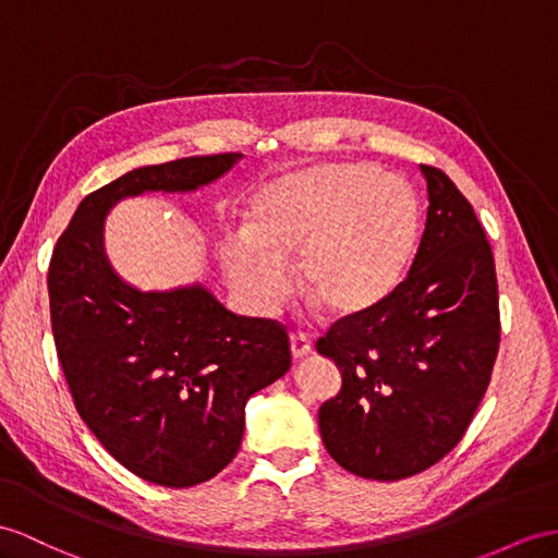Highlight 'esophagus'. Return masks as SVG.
<instances>
[{"instance_id":"34e87169","label":"esophagus","mask_w":558,"mask_h":558,"mask_svg":"<svg viewBox=\"0 0 558 558\" xmlns=\"http://www.w3.org/2000/svg\"><path fill=\"white\" fill-rule=\"evenodd\" d=\"M290 349H292L294 361H302L311 353L313 347H311V339L306 335H290Z\"/></svg>"}]
</instances>
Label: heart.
<instances>
[{
	"label": "heart",
	"instance_id": "1",
	"mask_svg": "<svg viewBox=\"0 0 558 558\" xmlns=\"http://www.w3.org/2000/svg\"><path fill=\"white\" fill-rule=\"evenodd\" d=\"M420 226V199L403 179L373 165H318L256 193L245 233L221 240V262L240 302L259 316L288 294L284 264L299 256V290L335 318H359L403 282Z\"/></svg>",
	"mask_w": 558,
	"mask_h": 558
}]
</instances>
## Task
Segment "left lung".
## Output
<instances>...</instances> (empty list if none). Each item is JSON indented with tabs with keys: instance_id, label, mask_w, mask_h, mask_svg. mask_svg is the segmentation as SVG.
Returning <instances> with one entry per match:
<instances>
[{
	"instance_id": "obj_1",
	"label": "left lung",
	"mask_w": 558,
	"mask_h": 558,
	"mask_svg": "<svg viewBox=\"0 0 558 558\" xmlns=\"http://www.w3.org/2000/svg\"><path fill=\"white\" fill-rule=\"evenodd\" d=\"M428 209L408 278L379 308L318 339L341 389L318 410L332 460L355 476L401 481L462 440L499 349L497 278L474 207L440 169L420 165Z\"/></svg>"
}]
</instances>
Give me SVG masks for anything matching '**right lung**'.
<instances>
[{
  "label": "right lung",
  "mask_w": 558,
  "mask_h": 558,
  "mask_svg": "<svg viewBox=\"0 0 558 558\" xmlns=\"http://www.w3.org/2000/svg\"><path fill=\"white\" fill-rule=\"evenodd\" d=\"M240 153L126 171L82 199L49 264L56 353L80 417L143 481L191 488L233 462L250 398L288 373L276 320L235 316L205 284L141 292L112 270L104 226L120 199L189 193Z\"/></svg>",
  "instance_id": "1"
}]
</instances>
